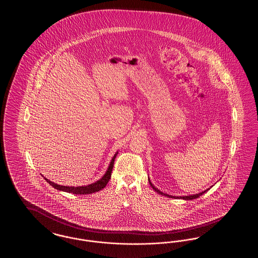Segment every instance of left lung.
<instances>
[{"instance_id":"left-lung-1","label":"left lung","mask_w":258,"mask_h":258,"mask_svg":"<svg viewBox=\"0 0 258 258\" xmlns=\"http://www.w3.org/2000/svg\"><path fill=\"white\" fill-rule=\"evenodd\" d=\"M149 183H150V184L152 185V187L158 192V194H160V195H161V196H164V197H171V198H181V199H184V200H191V199H196V198H197V197H200V196H202L203 194H205L207 190H209L208 189H206V190H204V191H202V192H200V194H197V195H194V196H188V197H171V196H168V195H166V194H163V192H161L160 190H159L157 187H155L153 184H152V183L149 181Z\"/></svg>"}]
</instances>
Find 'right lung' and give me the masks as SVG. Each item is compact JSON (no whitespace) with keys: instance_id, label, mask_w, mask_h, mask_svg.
Instances as JSON below:
<instances>
[{"instance_id":"1","label":"right lung","mask_w":258,"mask_h":258,"mask_svg":"<svg viewBox=\"0 0 258 258\" xmlns=\"http://www.w3.org/2000/svg\"><path fill=\"white\" fill-rule=\"evenodd\" d=\"M118 154V153H117ZM117 154L113 157V159L111 160L109 167L107 169L106 173L103 175V177L97 181L96 183L93 184H88V185H84V186H64V185H60V184H55L53 182L49 181L48 179L44 178L46 180L47 183H49L53 187H55L58 190H61V191H66V192H70V194H74V195H90V194H94L97 192L98 190L102 189L103 187H105V185L108 183L109 179L111 178V173H112V169L114 166V160L117 156Z\"/></svg>"}]
</instances>
